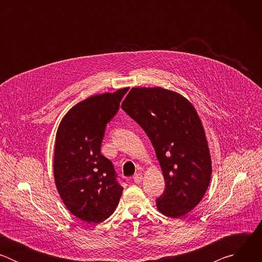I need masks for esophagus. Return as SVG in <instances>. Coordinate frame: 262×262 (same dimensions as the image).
Instances as JSON below:
<instances>
[{"label":"esophagus","mask_w":262,"mask_h":262,"mask_svg":"<svg viewBox=\"0 0 262 262\" xmlns=\"http://www.w3.org/2000/svg\"><path fill=\"white\" fill-rule=\"evenodd\" d=\"M142 179H143V175H142V174L137 173V174H135V175H134V181H135V182L140 183V182L142 181Z\"/></svg>","instance_id":"obj_1"}]
</instances>
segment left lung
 <instances>
[{"label":"left lung","instance_id":"8db88e82","mask_svg":"<svg viewBox=\"0 0 262 262\" xmlns=\"http://www.w3.org/2000/svg\"><path fill=\"white\" fill-rule=\"evenodd\" d=\"M121 107L150 139L166 182L158 210L182 217L204 197L211 177L209 147L201 119L183 95L162 87H134Z\"/></svg>","mask_w":262,"mask_h":262}]
</instances>
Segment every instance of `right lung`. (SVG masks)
Segmentation results:
<instances>
[{
    "mask_svg": "<svg viewBox=\"0 0 262 262\" xmlns=\"http://www.w3.org/2000/svg\"><path fill=\"white\" fill-rule=\"evenodd\" d=\"M128 88L92 95L74 104L56 134L54 177L66 208L87 223L98 224L113 213L123 188L113 164L100 154L106 123L119 110Z\"/></svg>",
    "mask_w": 262,
    "mask_h": 262,
    "instance_id": "1",
    "label": "right lung"
}]
</instances>
